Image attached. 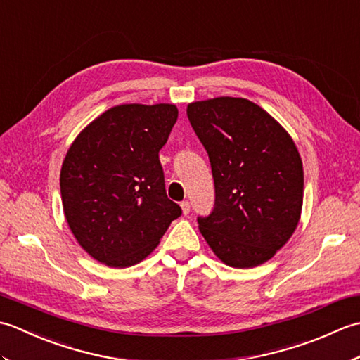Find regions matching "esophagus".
Returning a JSON list of instances; mask_svg holds the SVG:
<instances>
[{
  "label": "esophagus",
  "instance_id": "esophagus-1",
  "mask_svg": "<svg viewBox=\"0 0 360 360\" xmlns=\"http://www.w3.org/2000/svg\"><path fill=\"white\" fill-rule=\"evenodd\" d=\"M181 209H182V213H184V215H188V212H190V202H188V201H182V202H181Z\"/></svg>",
  "mask_w": 360,
  "mask_h": 360
}]
</instances>
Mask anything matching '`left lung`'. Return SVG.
<instances>
[{"instance_id": "1", "label": "left lung", "mask_w": 360, "mask_h": 360, "mask_svg": "<svg viewBox=\"0 0 360 360\" xmlns=\"http://www.w3.org/2000/svg\"><path fill=\"white\" fill-rule=\"evenodd\" d=\"M187 117L215 182V207L198 218L200 232L227 266L266 263L300 221L303 164L292 137L262 106L241 97L188 103Z\"/></svg>"}]
</instances>
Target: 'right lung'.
I'll return each mask as SVG.
<instances>
[{
	"label": "right lung",
	"instance_id": "right-lung-1",
	"mask_svg": "<svg viewBox=\"0 0 360 360\" xmlns=\"http://www.w3.org/2000/svg\"><path fill=\"white\" fill-rule=\"evenodd\" d=\"M178 119L172 103L106 110L68 150L60 192L75 240L110 267L141 263L156 249L181 207L165 193L159 150Z\"/></svg>",
	"mask_w": 360,
	"mask_h": 360
}]
</instances>
